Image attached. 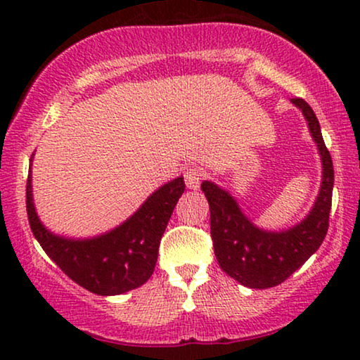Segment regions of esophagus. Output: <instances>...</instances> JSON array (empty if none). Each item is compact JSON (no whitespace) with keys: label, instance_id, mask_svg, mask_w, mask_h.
I'll use <instances>...</instances> for the list:
<instances>
[{"label":"esophagus","instance_id":"obj_1","mask_svg":"<svg viewBox=\"0 0 360 360\" xmlns=\"http://www.w3.org/2000/svg\"><path fill=\"white\" fill-rule=\"evenodd\" d=\"M185 184L188 186L190 190H198L200 188V184H201V174L200 169H196V167H190V169L185 170Z\"/></svg>","mask_w":360,"mask_h":360}]
</instances>
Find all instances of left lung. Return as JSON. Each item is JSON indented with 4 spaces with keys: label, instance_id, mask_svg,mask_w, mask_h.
Returning a JSON list of instances; mask_svg holds the SVG:
<instances>
[{
    "label": "left lung",
    "instance_id": "obj_1",
    "mask_svg": "<svg viewBox=\"0 0 360 360\" xmlns=\"http://www.w3.org/2000/svg\"><path fill=\"white\" fill-rule=\"evenodd\" d=\"M292 105L303 112L323 167L316 200L300 223L288 229H262L243 213L228 190L210 180L201 184L210 205L211 238L219 267L249 288L262 290L285 282L316 252L328 233L334 185L333 160L311 106L302 98H293Z\"/></svg>",
    "mask_w": 360,
    "mask_h": 360
}]
</instances>
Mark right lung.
<instances>
[{
    "mask_svg": "<svg viewBox=\"0 0 360 360\" xmlns=\"http://www.w3.org/2000/svg\"><path fill=\"white\" fill-rule=\"evenodd\" d=\"M32 159L26 186L27 218L34 238L49 257L73 282L101 297L121 295L144 285L154 274L160 239L185 190L184 176L157 188L115 229L75 239L52 233L39 219L32 196Z\"/></svg>",
    "mask_w": 360,
    "mask_h": 360,
    "instance_id": "1",
    "label": "right lung"
}]
</instances>
